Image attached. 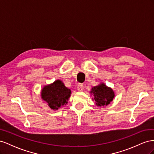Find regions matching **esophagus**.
Wrapping results in <instances>:
<instances>
[{
  "label": "esophagus",
  "mask_w": 154,
  "mask_h": 154,
  "mask_svg": "<svg viewBox=\"0 0 154 154\" xmlns=\"http://www.w3.org/2000/svg\"><path fill=\"white\" fill-rule=\"evenodd\" d=\"M84 89V86H83L82 84H79L77 85V90L79 91H82Z\"/></svg>",
  "instance_id": "1"
}]
</instances>
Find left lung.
I'll list each match as a JSON object with an SVG mask.
<instances>
[{"label": "left lung", "mask_w": 154, "mask_h": 154, "mask_svg": "<svg viewBox=\"0 0 154 154\" xmlns=\"http://www.w3.org/2000/svg\"><path fill=\"white\" fill-rule=\"evenodd\" d=\"M91 95L94 96L92 100L99 107L107 106L115 97V92L110 87L107 86L104 82H100L97 86L92 87Z\"/></svg>", "instance_id": "8db88e82"}]
</instances>
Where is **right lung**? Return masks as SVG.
I'll return each mask as SVG.
<instances>
[{
	"label": "right lung",
	"mask_w": 154,
	"mask_h": 154,
	"mask_svg": "<svg viewBox=\"0 0 154 154\" xmlns=\"http://www.w3.org/2000/svg\"><path fill=\"white\" fill-rule=\"evenodd\" d=\"M71 94V90L66 87L64 82L59 79L44 86L41 92V99L54 110H57L66 104Z\"/></svg>",
	"instance_id": "add662e5"
}]
</instances>
